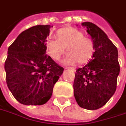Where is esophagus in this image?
<instances>
[{
  "instance_id": "obj_1",
  "label": "esophagus",
  "mask_w": 126,
  "mask_h": 126,
  "mask_svg": "<svg viewBox=\"0 0 126 126\" xmlns=\"http://www.w3.org/2000/svg\"><path fill=\"white\" fill-rule=\"evenodd\" d=\"M65 69H70V70H73V72H75V71L76 70V69H75V68H74V67H70V68H65Z\"/></svg>"
}]
</instances>
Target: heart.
Wrapping results in <instances>:
<instances>
[{
	"label": "heart",
	"instance_id": "1",
	"mask_svg": "<svg viewBox=\"0 0 126 126\" xmlns=\"http://www.w3.org/2000/svg\"><path fill=\"white\" fill-rule=\"evenodd\" d=\"M57 39L49 38L46 41L48 54L53 59L58 61L64 55L67 48L68 53L65 63L71 65L75 63L84 64L90 60L94 53V44L90 38L73 27H66L58 30Z\"/></svg>",
	"mask_w": 126,
	"mask_h": 126
}]
</instances>
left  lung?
Masks as SVG:
<instances>
[{"label": "left lung", "instance_id": "1", "mask_svg": "<svg viewBox=\"0 0 126 126\" xmlns=\"http://www.w3.org/2000/svg\"><path fill=\"white\" fill-rule=\"evenodd\" d=\"M82 25L92 36L94 52L89 63L76 70L74 96L80 107L96 110L105 105L116 90L120 73L118 50L99 27L90 22Z\"/></svg>", "mask_w": 126, "mask_h": 126}]
</instances>
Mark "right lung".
I'll use <instances>...</instances> for the list:
<instances>
[{
    "label": "right lung",
    "mask_w": 126,
    "mask_h": 126,
    "mask_svg": "<svg viewBox=\"0 0 126 126\" xmlns=\"http://www.w3.org/2000/svg\"><path fill=\"white\" fill-rule=\"evenodd\" d=\"M51 25L22 32L9 47L5 62L6 82L14 97L25 105H42L52 95L63 68L47 55Z\"/></svg>",
    "instance_id": "obj_1"
}]
</instances>
